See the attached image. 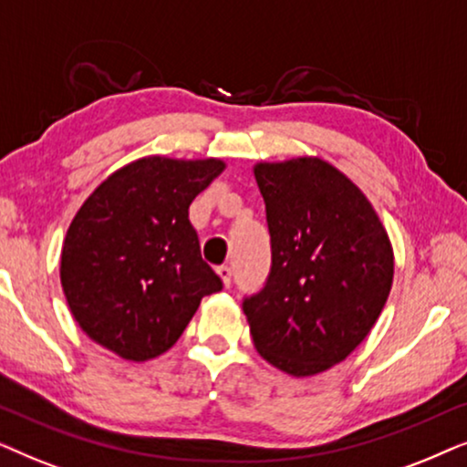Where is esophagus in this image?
<instances>
[{
	"instance_id": "34e87169",
	"label": "esophagus",
	"mask_w": 467,
	"mask_h": 467,
	"mask_svg": "<svg viewBox=\"0 0 467 467\" xmlns=\"http://www.w3.org/2000/svg\"><path fill=\"white\" fill-rule=\"evenodd\" d=\"M217 275L222 277L223 285H230V282H233V269H230L228 265H220V266H217Z\"/></svg>"
}]
</instances>
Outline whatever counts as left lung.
Listing matches in <instances>:
<instances>
[{"mask_svg": "<svg viewBox=\"0 0 467 467\" xmlns=\"http://www.w3.org/2000/svg\"><path fill=\"white\" fill-rule=\"evenodd\" d=\"M254 175L271 234L269 275L244 298L254 346L285 374H320L376 325L393 247L363 192L327 161H263Z\"/></svg>", "mask_w": 467, "mask_h": 467, "instance_id": "8db88e82", "label": "left lung"}]
</instances>
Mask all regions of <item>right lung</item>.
<instances>
[{
	"instance_id": "1",
	"label": "right lung",
	"mask_w": 467,
	"mask_h": 467,
	"mask_svg": "<svg viewBox=\"0 0 467 467\" xmlns=\"http://www.w3.org/2000/svg\"><path fill=\"white\" fill-rule=\"evenodd\" d=\"M220 160H136L78 209L61 250V285L78 327L121 358L166 352L222 279L201 256L194 198Z\"/></svg>"
}]
</instances>
